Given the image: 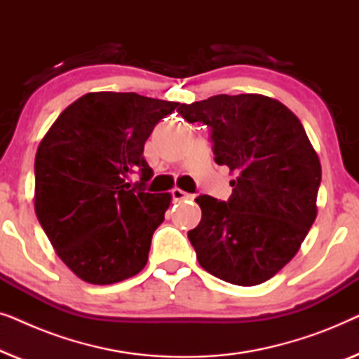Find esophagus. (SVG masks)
Here are the masks:
<instances>
[{
	"mask_svg": "<svg viewBox=\"0 0 359 359\" xmlns=\"http://www.w3.org/2000/svg\"><path fill=\"white\" fill-rule=\"evenodd\" d=\"M171 198H173V201H184V199H193V194L184 193V191L180 188H175L171 191Z\"/></svg>",
	"mask_w": 359,
	"mask_h": 359,
	"instance_id": "obj_1",
	"label": "esophagus"
}]
</instances>
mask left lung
I'll use <instances>...</instances> for the list:
<instances>
[{"mask_svg":"<svg viewBox=\"0 0 359 359\" xmlns=\"http://www.w3.org/2000/svg\"><path fill=\"white\" fill-rule=\"evenodd\" d=\"M210 129L215 163L237 180L232 196L196 198L203 217L188 238L201 266L237 286H257L294 258L317 217L320 160L301 121L263 95H217L181 104Z\"/></svg>","mask_w":359,"mask_h":359,"instance_id":"left-lung-1","label":"left lung"}]
</instances>
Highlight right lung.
<instances>
[{
  "mask_svg": "<svg viewBox=\"0 0 359 359\" xmlns=\"http://www.w3.org/2000/svg\"><path fill=\"white\" fill-rule=\"evenodd\" d=\"M180 102L137 93H88L39 144L34 208L63 263L90 284H114L147 264L171 194L145 193L144 145ZM139 169L141 181L126 183Z\"/></svg>",
  "mask_w": 359,
  "mask_h": 359,
  "instance_id": "right-lung-1",
  "label": "right lung"
}]
</instances>
